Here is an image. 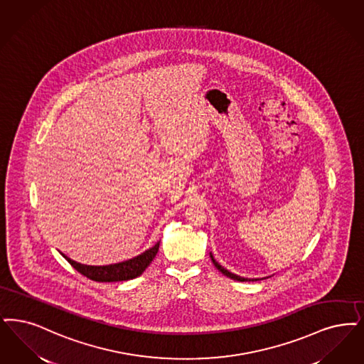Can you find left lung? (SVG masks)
I'll list each match as a JSON object with an SVG mask.
<instances>
[{"instance_id": "obj_1", "label": "left lung", "mask_w": 364, "mask_h": 364, "mask_svg": "<svg viewBox=\"0 0 364 364\" xmlns=\"http://www.w3.org/2000/svg\"><path fill=\"white\" fill-rule=\"evenodd\" d=\"M210 257H211V260H213V264L217 267V269H218L219 272H222L225 277H230V279H233V280H238V282H255V280H259V279H247V277H240V275H235L233 272H230V271H228L226 268H223L220 264L215 262V259H214V256H213V253H210ZM267 277H262V279H267Z\"/></svg>"}]
</instances>
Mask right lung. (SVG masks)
I'll return each instance as SVG.
<instances>
[{"mask_svg":"<svg viewBox=\"0 0 364 364\" xmlns=\"http://www.w3.org/2000/svg\"><path fill=\"white\" fill-rule=\"evenodd\" d=\"M159 247H160V241L154 247H149L144 253L132 259L117 262V264H109V265H87V264L74 262L63 253L60 255L70 262L72 267L75 268L80 274L95 282H123V280H130L142 275L146 268L150 265V262H153V259L156 257Z\"/></svg>","mask_w":364,"mask_h":364,"instance_id":"add662e5","label":"right lung"}]
</instances>
